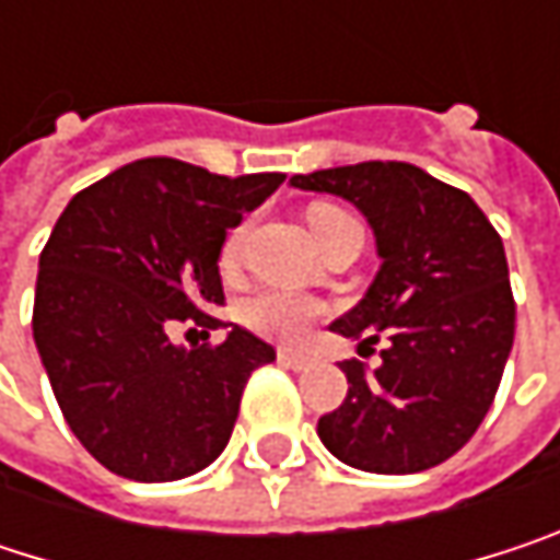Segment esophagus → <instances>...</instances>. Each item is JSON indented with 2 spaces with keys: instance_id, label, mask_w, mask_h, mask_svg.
I'll return each instance as SVG.
<instances>
[{
  "instance_id": "obj_1",
  "label": "esophagus",
  "mask_w": 560,
  "mask_h": 560,
  "mask_svg": "<svg viewBox=\"0 0 560 560\" xmlns=\"http://www.w3.org/2000/svg\"><path fill=\"white\" fill-rule=\"evenodd\" d=\"M279 363L281 366H288V370H307V366H311V360H307L304 353L288 350V347H281L279 350Z\"/></svg>"
}]
</instances>
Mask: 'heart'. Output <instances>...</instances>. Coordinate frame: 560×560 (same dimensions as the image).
<instances>
[{
    "instance_id": "obj_1",
    "label": "heart",
    "mask_w": 560,
    "mask_h": 560,
    "mask_svg": "<svg viewBox=\"0 0 560 560\" xmlns=\"http://www.w3.org/2000/svg\"><path fill=\"white\" fill-rule=\"evenodd\" d=\"M343 210L340 207H314L311 210V226L330 220V217H340ZM246 246V223L233 226L223 240V249H220V262L223 266H233L240 259ZM324 314V307L298 291H288V288H262L256 294H249L243 304H240V317L262 337H272V340H301L304 330Z\"/></svg>"
}]
</instances>
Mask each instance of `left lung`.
I'll use <instances>...</instances> for the list:
<instances>
[{
  "label": "left lung",
  "instance_id": "1",
  "mask_svg": "<svg viewBox=\"0 0 560 560\" xmlns=\"http://www.w3.org/2000/svg\"><path fill=\"white\" fill-rule=\"evenodd\" d=\"M363 210L383 269L366 298L330 324L389 340L380 370L343 360L347 398L317 421L324 447L370 474H418L454 457L487 418L515 337L500 233L474 197L405 162L294 174Z\"/></svg>",
  "mask_w": 560,
  "mask_h": 560
}]
</instances>
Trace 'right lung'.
I'll use <instances>...</instances> for the list:
<instances>
[{"label": "right lung", "mask_w": 560, "mask_h": 560, "mask_svg": "<svg viewBox=\"0 0 560 560\" xmlns=\"http://www.w3.org/2000/svg\"><path fill=\"white\" fill-rule=\"evenodd\" d=\"M284 180L142 159L83 187L42 249L32 330L77 441L116 477L168 483L226 447L253 370L276 350L243 327L174 347V320L223 327L226 230Z\"/></svg>", "instance_id": "add662e5"}]
</instances>
